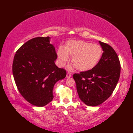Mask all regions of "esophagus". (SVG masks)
Segmentation results:
<instances>
[{
  "mask_svg": "<svg viewBox=\"0 0 133 133\" xmlns=\"http://www.w3.org/2000/svg\"><path fill=\"white\" fill-rule=\"evenodd\" d=\"M71 74L70 72H67V75H66V78H70V77H71Z\"/></svg>",
  "mask_w": 133,
  "mask_h": 133,
  "instance_id": "34e87169",
  "label": "esophagus"
}]
</instances>
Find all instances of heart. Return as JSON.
<instances>
[{
  "label": "heart",
  "instance_id": "b5f03b06",
  "mask_svg": "<svg viewBox=\"0 0 133 133\" xmlns=\"http://www.w3.org/2000/svg\"><path fill=\"white\" fill-rule=\"evenodd\" d=\"M103 51L99 44L81 40H71L66 48L60 47L57 54L61 66H64L72 55V62L80 71H88L96 66L101 60Z\"/></svg>",
  "mask_w": 133,
  "mask_h": 133
}]
</instances>
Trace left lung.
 Here are the masks:
<instances>
[{"label": "left lung", "mask_w": 133, "mask_h": 133, "mask_svg": "<svg viewBox=\"0 0 133 133\" xmlns=\"http://www.w3.org/2000/svg\"><path fill=\"white\" fill-rule=\"evenodd\" d=\"M99 43L103 52L98 63L88 71L73 75L79 97L90 106H98L107 100L120 77L121 64L116 52L108 44Z\"/></svg>", "instance_id": "left-lung-1"}]
</instances>
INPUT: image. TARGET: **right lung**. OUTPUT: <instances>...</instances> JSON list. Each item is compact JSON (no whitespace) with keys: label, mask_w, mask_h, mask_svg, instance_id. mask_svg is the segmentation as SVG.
I'll return each mask as SVG.
<instances>
[{"label":"right lung","mask_w":133,"mask_h":133,"mask_svg":"<svg viewBox=\"0 0 133 133\" xmlns=\"http://www.w3.org/2000/svg\"><path fill=\"white\" fill-rule=\"evenodd\" d=\"M50 39H30L17 50L13 61L12 73L18 90L27 102L38 107L52 101L55 84L66 76V70L55 64L57 54Z\"/></svg>","instance_id":"obj_1"}]
</instances>
